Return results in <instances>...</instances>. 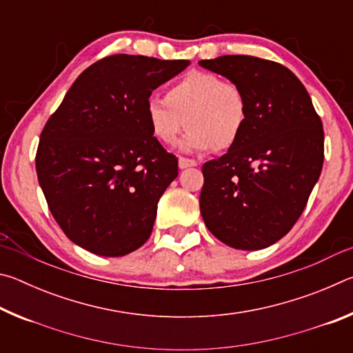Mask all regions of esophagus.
<instances>
[{
  "instance_id": "34e87169",
  "label": "esophagus",
  "mask_w": 353,
  "mask_h": 353,
  "mask_svg": "<svg viewBox=\"0 0 353 353\" xmlns=\"http://www.w3.org/2000/svg\"><path fill=\"white\" fill-rule=\"evenodd\" d=\"M196 165H198V163H196L194 160H191V159H185V157L179 159V168H181V170L191 168V166H196Z\"/></svg>"
}]
</instances>
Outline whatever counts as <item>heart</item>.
Masks as SVG:
<instances>
[{"label":"heart","mask_w":353,"mask_h":353,"mask_svg":"<svg viewBox=\"0 0 353 353\" xmlns=\"http://www.w3.org/2000/svg\"><path fill=\"white\" fill-rule=\"evenodd\" d=\"M149 128L159 141L174 145L185 124V151H224L235 145L246 128L249 107L243 90L208 71H190L166 93L146 104Z\"/></svg>","instance_id":"1"}]
</instances>
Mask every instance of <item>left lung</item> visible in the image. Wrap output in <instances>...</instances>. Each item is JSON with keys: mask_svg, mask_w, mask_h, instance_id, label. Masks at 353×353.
<instances>
[{"mask_svg": "<svg viewBox=\"0 0 353 353\" xmlns=\"http://www.w3.org/2000/svg\"><path fill=\"white\" fill-rule=\"evenodd\" d=\"M199 65L240 87L249 107L240 140L202 166V219L227 246L265 249L296 224L321 176V118L307 88L277 62L221 56Z\"/></svg>", "mask_w": 353, "mask_h": 353, "instance_id": "8db88e82", "label": "left lung"}]
</instances>
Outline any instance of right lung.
Masks as SVG:
<instances>
[{"label": "right lung", "instance_id": "right-lung-1", "mask_svg": "<svg viewBox=\"0 0 353 353\" xmlns=\"http://www.w3.org/2000/svg\"><path fill=\"white\" fill-rule=\"evenodd\" d=\"M190 61L117 54L88 67L45 124L35 157L52 216L71 241L101 256L146 243L177 159L152 137L151 93Z\"/></svg>", "mask_w": 353, "mask_h": 353}]
</instances>
